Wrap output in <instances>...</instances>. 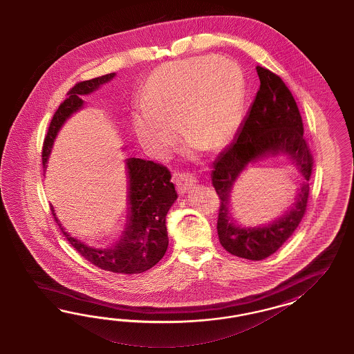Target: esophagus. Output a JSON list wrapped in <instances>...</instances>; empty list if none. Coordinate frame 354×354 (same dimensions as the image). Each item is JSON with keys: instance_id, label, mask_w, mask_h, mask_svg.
Here are the masks:
<instances>
[{"instance_id": "esophagus-1", "label": "esophagus", "mask_w": 354, "mask_h": 354, "mask_svg": "<svg viewBox=\"0 0 354 354\" xmlns=\"http://www.w3.org/2000/svg\"><path fill=\"white\" fill-rule=\"evenodd\" d=\"M175 183H176V188H178V192L180 194H184L187 192L192 185H194L197 180L196 178L192 175H188V174H178L175 176Z\"/></svg>"}]
</instances>
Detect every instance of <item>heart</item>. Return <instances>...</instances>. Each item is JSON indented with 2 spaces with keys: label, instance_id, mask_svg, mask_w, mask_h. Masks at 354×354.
Instances as JSON below:
<instances>
[{
  "label": "heart",
  "instance_id": "1",
  "mask_svg": "<svg viewBox=\"0 0 354 354\" xmlns=\"http://www.w3.org/2000/svg\"><path fill=\"white\" fill-rule=\"evenodd\" d=\"M142 104L131 111L140 145L156 160L170 156L183 132L191 148L221 149L241 126L247 102V79L231 59L203 55L163 64L150 74Z\"/></svg>",
  "mask_w": 354,
  "mask_h": 354
}]
</instances>
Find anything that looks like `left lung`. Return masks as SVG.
<instances>
[{
	"instance_id": "obj_1",
	"label": "left lung",
	"mask_w": 354,
	"mask_h": 354,
	"mask_svg": "<svg viewBox=\"0 0 354 354\" xmlns=\"http://www.w3.org/2000/svg\"><path fill=\"white\" fill-rule=\"evenodd\" d=\"M261 86L237 132L236 140L214 162L212 183L219 196L218 237L236 257L265 259L295 234L306 210L313 158L304 138L300 111L284 82L257 66ZM283 156L301 178L295 201L278 218L265 225H241L230 207V193L249 164Z\"/></svg>"
}]
</instances>
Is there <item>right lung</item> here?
<instances>
[{
    "instance_id": "obj_1",
    "label": "right lung",
    "mask_w": 354,
    "mask_h": 354,
    "mask_svg": "<svg viewBox=\"0 0 354 354\" xmlns=\"http://www.w3.org/2000/svg\"><path fill=\"white\" fill-rule=\"evenodd\" d=\"M115 73L77 83L67 93L68 98L55 111L48 135L44 141L43 165L50 157L54 141L67 119L84 107L83 96L98 91L115 77ZM127 147L123 150L126 151ZM126 162L127 171V215L118 240L106 248H98L70 235L55 215L66 239L76 250L97 268L118 274H140L161 261L169 247L166 215L178 198L170 171L158 163L129 156Z\"/></svg>"
}]
</instances>
